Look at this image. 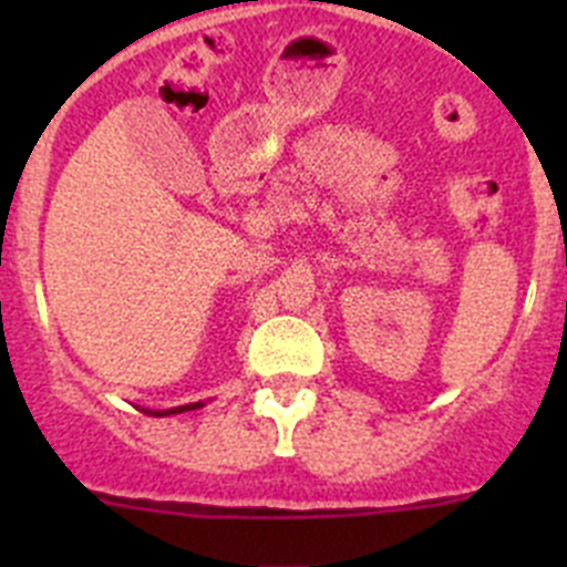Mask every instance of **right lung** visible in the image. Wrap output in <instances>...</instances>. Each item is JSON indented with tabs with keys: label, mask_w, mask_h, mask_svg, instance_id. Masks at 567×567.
Segmentation results:
<instances>
[{
	"label": "right lung",
	"mask_w": 567,
	"mask_h": 567,
	"mask_svg": "<svg viewBox=\"0 0 567 567\" xmlns=\"http://www.w3.org/2000/svg\"><path fill=\"white\" fill-rule=\"evenodd\" d=\"M204 403H189V405H182V409H169V412H162V414H182V412H189V409H202ZM155 417H158V412H155Z\"/></svg>",
	"instance_id": "right-lung-1"
}]
</instances>
